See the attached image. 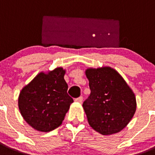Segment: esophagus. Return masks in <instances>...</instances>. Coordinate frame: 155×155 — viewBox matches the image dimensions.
I'll return each mask as SVG.
<instances>
[{
	"instance_id": "esophagus-1",
	"label": "esophagus",
	"mask_w": 155,
	"mask_h": 155,
	"mask_svg": "<svg viewBox=\"0 0 155 155\" xmlns=\"http://www.w3.org/2000/svg\"><path fill=\"white\" fill-rule=\"evenodd\" d=\"M75 101L77 102H79V103H81V102H82V96H80V97H79V98H76V99H75Z\"/></svg>"
}]
</instances>
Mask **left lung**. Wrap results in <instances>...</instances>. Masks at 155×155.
<instances>
[{"label":"left lung","instance_id":"obj_1","mask_svg":"<svg viewBox=\"0 0 155 155\" xmlns=\"http://www.w3.org/2000/svg\"><path fill=\"white\" fill-rule=\"evenodd\" d=\"M91 93L82 106L89 124L103 135L123 129L136 111L134 92L115 69L108 66L86 70Z\"/></svg>","mask_w":155,"mask_h":155}]
</instances>
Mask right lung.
Wrapping results in <instances>:
<instances>
[{
	"label": "right lung",
	"mask_w": 155,
	"mask_h": 155,
	"mask_svg": "<svg viewBox=\"0 0 155 155\" xmlns=\"http://www.w3.org/2000/svg\"><path fill=\"white\" fill-rule=\"evenodd\" d=\"M66 71L56 68L37 75L19 95L18 106L26 122L34 129L48 132L63 122L73 99L67 94Z\"/></svg>",
	"instance_id": "right-lung-1"
}]
</instances>
